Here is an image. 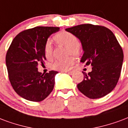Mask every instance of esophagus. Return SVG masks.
<instances>
[{
    "label": "esophagus",
    "mask_w": 128,
    "mask_h": 128,
    "mask_svg": "<svg viewBox=\"0 0 128 128\" xmlns=\"http://www.w3.org/2000/svg\"><path fill=\"white\" fill-rule=\"evenodd\" d=\"M63 72H65V73L69 74H73V72L69 71V70H66V71H63Z\"/></svg>",
    "instance_id": "obj_1"
}]
</instances>
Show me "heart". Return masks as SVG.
Listing matches in <instances>:
<instances>
[{"label": "heart", "instance_id": "heart-1", "mask_svg": "<svg viewBox=\"0 0 128 128\" xmlns=\"http://www.w3.org/2000/svg\"><path fill=\"white\" fill-rule=\"evenodd\" d=\"M54 40L58 45L68 47L67 54L68 56L72 55L77 56L80 54L81 48L78 44V39L74 34L68 32L62 31L55 35ZM44 53L47 59H51L53 56V46L50 40H47L44 47ZM74 58H69L64 60H56L52 64V68L55 70H67L73 64Z\"/></svg>", "mask_w": 128, "mask_h": 128}]
</instances>
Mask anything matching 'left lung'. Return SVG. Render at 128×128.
<instances>
[{
    "mask_svg": "<svg viewBox=\"0 0 128 128\" xmlns=\"http://www.w3.org/2000/svg\"><path fill=\"white\" fill-rule=\"evenodd\" d=\"M79 39L84 53L81 62L92 66L83 73L77 85L81 93L91 99L104 97L115 88L120 78L124 53L114 34L108 28L92 24H81L66 29Z\"/></svg>",
    "mask_w": 128,
    "mask_h": 128,
    "instance_id": "1",
    "label": "left lung"
}]
</instances>
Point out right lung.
Here are the masks:
<instances>
[{"label":"right lung","instance_id":"right-lung-1","mask_svg":"<svg viewBox=\"0 0 128 128\" xmlns=\"http://www.w3.org/2000/svg\"><path fill=\"white\" fill-rule=\"evenodd\" d=\"M59 30L58 27L38 26L19 33L11 42L6 55V68L11 86L22 98L40 102L53 90L58 72L42 74L38 65L46 60L44 47L48 38Z\"/></svg>","mask_w":128,"mask_h":128}]
</instances>
